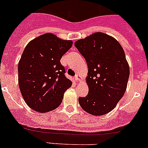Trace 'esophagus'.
Masks as SVG:
<instances>
[{
	"instance_id": "obj_1",
	"label": "esophagus",
	"mask_w": 148,
	"mask_h": 148,
	"mask_svg": "<svg viewBox=\"0 0 148 148\" xmlns=\"http://www.w3.org/2000/svg\"><path fill=\"white\" fill-rule=\"evenodd\" d=\"M81 77L80 76V75H79V74H76V76H75V80H77V81H80V80H81Z\"/></svg>"
}]
</instances>
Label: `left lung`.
Instances as JSON below:
<instances>
[{
	"label": "left lung",
	"instance_id": "8db88e82",
	"mask_svg": "<svg viewBox=\"0 0 148 148\" xmlns=\"http://www.w3.org/2000/svg\"><path fill=\"white\" fill-rule=\"evenodd\" d=\"M74 46L88 66L89 92L79 98V104L92 115L108 114L122 99L127 87L130 67L123 49L115 38L102 32L78 40Z\"/></svg>",
	"mask_w": 148,
	"mask_h": 148
}]
</instances>
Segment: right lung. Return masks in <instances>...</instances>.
<instances>
[{
  "mask_svg": "<svg viewBox=\"0 0 148 148\" xmlns=\"http://www.w3.org/2000/svg\"><path fill=\"white\" fill-rule=\"evenodd\" d=\"M72 44L71 40L47 33L25 47L18 64V86L25 101L32 110L49 112L62 103L72 82L64 75L65 69L60 60Z\"/></svg>",
  "mask_w": 148,
  "mask_h": 148,
  "instance_id": "obj_1",
  "label": "right lung"
}]
</instances>
